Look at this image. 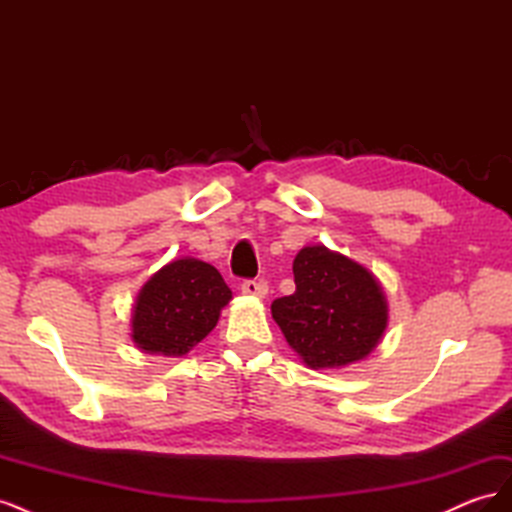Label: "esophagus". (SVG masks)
<instances>
[{
    "instance_id": "esophagus-1",
    "label": "esophagus",
    "mask_w": 512,
    "mask_h": 512,
    "mask_svg": "<svg viewBox=\"0 0 512 512\" xmlns=\"http://www.w3.org/2000/svg\"><path fill=\"white\" fill-rule=\"evenodd\" d=\"M241 292L247 294V297H258V299H265L267 292H269V286L267 282H256V280H245L241 284Z\"/></svg>"
}]
</instances>
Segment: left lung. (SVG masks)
<instances>
[{
	"mask_svg": "<svg viewBox=\"0 0 512 512\" xmlns=\"http://www.w3.org/2000/svg\"><path fill=\"white\" fill-rule=\"evenodd\" d=\"M294 290L271 314L309 369H339L371 354L389 324L378 277L324 245H305L292 262Z\"/></svg>",
	"mask_w": 512,
	"mask_h": 512,
	"instance_id": "left-lung-1",
	"label": "left lung"
}]
</instances>
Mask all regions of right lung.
<instances>
[{"instance_id":"add662e5","label":"right lung","mask_w":512,"mask_h":512,"mask_svg":"<svg viewBox=\"0 0 512 512\" xmlns=\"http://www.w3.org/2000/svg\"><path fill=\"white\" fill-rule=\"evenodd\" d=\"M232 292L220 271L192 256L170 260L141 288L132 309V342L158 356L188 354L213 331Z\"/></svg>"}]
</instances>
